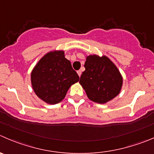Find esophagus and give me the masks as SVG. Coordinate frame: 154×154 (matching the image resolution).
Returning a JSON list of instances; mask_svg holds the SVG:
<instances>
[{"mask_svg":"<svg viewBox=\"0 0 154 154\" xmlns=\"http://www.w3.org/2000/svg\"><path fill=\"white\" fill-rule=\"evenodd\" d=\"M81 73H82L81 70H79V71H77V74H78L79 77H80V75H81Z\"/></svg>","mask_w":154,"mask_h":154,"instance_id":"esophagus-1","label":"esophagus"}]
</instances>
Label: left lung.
<instances>
[{
	"label": "left lung",
	"instance_id": "left-lung-1",
	"mask_svg": "<svg viewBox=\"0 0 154 154\" xmlns=\"http://www.w3.org/2000/svg\"><path fill=\"white\" fill-rule=\"evenodd\" d=\"M84 67L80 83L89 99L104 104L120 93L123 78L117 67L108 58L89 56L86 58Z\"/></svg>",
	"mask_w": 154,
	"mask_h": 154
}]
</instances>
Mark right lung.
Listing matches in <instances>:
<instances>
[{
	"label": "right lung",
	"instance_id": "obj_1",
	"mask_svg": "<svg viewBox=\"0 0 154 154\" xmlns=\"http://www.w3.org/2000/svg\"><path fill=\"white\" fill-rule=\"evenodd\" d=\"M63 51L50 52L37 64L31 73V84L36 95L48 104L60 102L70 86L79 81Z\"/></svg>",
	"mask_w": 154,
	"mask_h": 154
}]
</instances>
